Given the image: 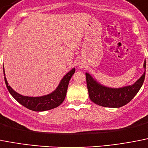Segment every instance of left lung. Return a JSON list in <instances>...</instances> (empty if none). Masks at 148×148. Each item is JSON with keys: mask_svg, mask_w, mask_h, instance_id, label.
Returning a JSON list of instances; mask_svg holds the SVG:
<instances>
[{"mask_svg": "<svg viewBox=\"0 0 148 148\" xmlns=\"http://www.w3.org/2000/svg\"><path fill=\"white\" fill-rule=\"evenodd\" d=\"M144 68L146 69V61ZM86 77L88 95L92 102L104 107L119 108L128 103L138 93L145 80V71L133 85L119 88L103 86L97 83L88 73H86Z\"/></svg>", "mask_w": 148, "mask_h": 148, "instance_id": "left-lung-1", "label": "left lung"}]
</instances>
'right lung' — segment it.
<instances>
[{
	"label": "right lung",
	"instance_id": "obj_1",
	"mask_svg": "<svg viewBox=\"0 0 148 148\" xmlns=\"http://www.w3.org/2000/svg\"><path fill=\"white\" fill-rule=\"evenodd\" d=\"M4 71V69H3ZM75 72V69L71 70L68 74L65 75L62 79L60 82V85L56 88L54 92L47 95L42 96V97H27V96H22L15 92L11 87L8 85L6 78L4 77L5 83L6 88L11 95L22 106L30 110L36 112H42L50 110L60 106L65 100L66 95L67 89L69 86V80L71 79L73 74ZM3 74L5 73L3 71Z\"/></svg>",
	"mask_w": 148,
	"mask_h": 148
}]
</instances>
